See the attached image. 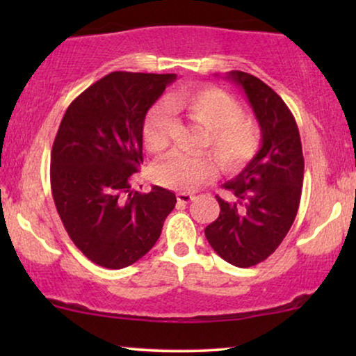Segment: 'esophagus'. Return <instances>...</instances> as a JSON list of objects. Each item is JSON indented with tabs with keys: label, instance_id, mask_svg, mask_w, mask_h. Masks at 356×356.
<instances>
[{
	"label": "esophagus",
	"instance_id": "obj_1",
	"mask_svg": "<svg viewBox=\"0 0 356 356\" xmlns=\"http://www.w3.org/2000/svg\"><path fill=\"white\" fill-rule=\"evenodd\" d=\"M177 199H178V202L188 204L189 201H193V194L191 193H178Z\"/></svg>",
	"mask_w": 356,
	"mask_h": 356
}]
</instances>
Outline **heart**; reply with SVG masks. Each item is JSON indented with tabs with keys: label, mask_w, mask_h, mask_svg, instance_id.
Here are the masks:
<instances>
[{
	"label": "heart",
	"mask_w": 356,
	"mask_h": 356,
	"mask_svg": "<svg viewBox=\"0 0 356 356\" xmlns=\"http://www.w3.org/2000/svg\"><path fill=\"white\" fill-rule=\"evenodd\" d=\"M172 111L184 113L194 123L206 128L201 147L212 150L227 172L246 167L261 149V131L254 121L243 115L235 97L218 87H184L168 95L165 104L147 111L143 136L147 149L162 154L172 138ZM217 162L211 154H172L155 165L154 179L172 189H194L213 178Z\"/></svg>",
	"instance_id": "heart-1"
}]
</instances>
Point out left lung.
<instances>
[{
  "label": "left lung",
  "instance_id": "obj_1",
  "mask_svg": "<svg viewBox=\"0 0 356 356\" xmlns=\"http://www.w3.org/2000/svg\"><path fill=\"white\" fill-rule=\"evenodd\" d=\"M240 84L262 131L259 152L223 188L235 201L220 204V216L206 227V238L222 259L251 267L267 259L289 233L298 212L305 159L300 131L285 102L256 76L228 74Z\"/></svg>",
  "mask_w": 356,
  "mask_h": 356
}]
</instances>
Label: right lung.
Returning a JSON list of instances; mask_svg holds the SVG:
<instances>
[{
  "mask_svg": "<svg viewBox=\"0 0 356 356\" xmlns=\"http://www.w3.org/2000/svg\"><path fill=\"white\" fill-rule=\"evenodd\" d=\"M177 74L115 71L67 106L51 149L50 181L67 235L106 269L134 264L157 243L177 196L131 183L143 159L147 110Z\"/></svg>",
  "mask_w": 356,
  "mask_h": 356,
  "instance_id": "obj_1",
  "label": "right lung"
}]
</instances>
